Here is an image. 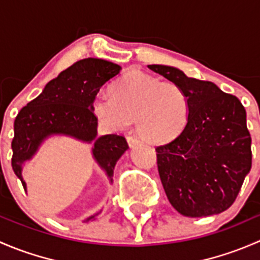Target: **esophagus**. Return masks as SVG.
<instances>
[{
  "label": "esophagus",
  "mask_w": 260,
  "mask_h": 260,
  "mask_svg": "<svg viewBox=\"0 0 260 260\" xmlns=\"http://www.w3.org/2000/svg\"><path fill=\"white\" fill-rule=\"evenodd\" d=\"M127 142L131 147H133V146H136V145H138V143H140V140H138L137 137H135V136H128Z\"/></svg>",
  "instance_id": "1"
}]
</instances>
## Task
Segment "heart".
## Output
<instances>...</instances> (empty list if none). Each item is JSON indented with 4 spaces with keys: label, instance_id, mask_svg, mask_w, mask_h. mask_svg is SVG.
Returning <instances> with one entry per match:
<instances>
[{
    "label": "heart",
    "instance_id": "b5f03b06",
    "mask_svg": "<svg viewBox=\"0 0 260 260\" xmlns=\"http://www.w3.org/2000/svg\"><path fill=\"white\" fill-rule=\"evenodd\" d=\"M91 111L112 129L136 120L137 132L151 143H167L185 131L190 117L187 94L172 81L132 70L113 85V94H96Z\"/></svg>",
    "mask_w": 260,
    "mask_h": 260
}]
</instances>
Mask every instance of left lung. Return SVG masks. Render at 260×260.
<instances>
[{"instance_id":"left-lung-1","label":"left lung","mask_w":260,"mask_h":260,"mask_svg":"<svg viewBox=\"0 0 260 260\" xmlns=\"http://www.w3.org/2000/svg\"><path fill=\"white\" fill-rule=\"evenodd\" d=\"M148 68L180 85L190 102L185 131L156 147L159 179L170 204L190 217L225 211L251 169V138L243 104L211 81L188 78L176 68Z\"/></svg>"}]
</instances>
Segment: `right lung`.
I'll return each instance as SVG.
<instances>
[{"label": "right lung", "mask_w": 260, "mask_h": 260, "mask_svg": "<svg viewBox=\"0 0 260 260\" xmlns=\"http://www.w3.org/2000/svg\"><path fill=\"white\" fill-rule=\"evenodd\" d=\"M122 68L103 59L88 57L62 70L50 80L43 93L18 112L14 123L11 165L22 182V165L32 158L41 143L52 135H65L83 142H94L93 156L108 177L113 176L118 159L128 149L123 136L96 138L98 118L91 103L99 89L119 74ZM101 211L85 220H94Z\"/></svg>", "instance_id": "right-lung-1"}]
</instances>
